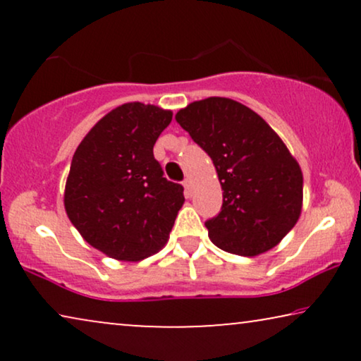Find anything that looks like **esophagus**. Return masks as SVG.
<instances>
[{
    "instance_id": "esophagus-1",
    "label": "esophagus",
    "mask_w": 361,
    "mask_h": 361,
    "mask_svg": "<svg viewBox=\"0 0 361 361\" xmlns=\"http://www.w3.org/2000/svg\"><path fill=\"white\" fill-rule=\"evenodd\" d=\"M182 185H184V189H185V195L190 197L192 195V180L185 179L184 182H182Z\"/></svg>"
}]
</instances>
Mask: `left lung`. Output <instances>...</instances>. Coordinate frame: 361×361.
<instances>
[{"mask_svg": "<svg viewBox=\"0 0 361 361\" xmlns=\"http://www.w3.org/2000/svg\"><path fill=\"white\" fill-rule=\"evenodd\" d=\"M176 120L214 161L224 190L220 214L205 221L212 243L240 256L274 248L302 210V171L283 140L231 98L194 102Z\"/></svg>", "mask_w": 361, "mask_h": 361, "instance_id": "1", "label": "left lung"}]
</instances>
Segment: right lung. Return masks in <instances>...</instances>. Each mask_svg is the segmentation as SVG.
Masks as SVG:
<instances>
[{
	"mask_svg": "<svg viewBox=\"0 0 361 361\" xmlns=\"http://www.w3.org/2000/svg\"><path fill=\"white\" fill-rule=\"evenodd\" d=\"M172 111L133 102L88 131L72 157L63 205L82 238L110 258L140 261L167 243L184 187L154 159Z\"/></svg>",
	"mask_w": 361,
	"mask_h": 361,
	"instance_id": "right-lung-1",
	"label": "right lung"
}]
</instances>
